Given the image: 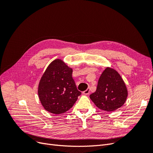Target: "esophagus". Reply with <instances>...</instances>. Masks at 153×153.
I'll use <instances>...</instances> for the list:
<instances>
[{"label": "esophagus", "mask_w": 153, "mask_h": 153, "mask_svg": "<svg viewBox=\"0 0 153 153\" xmlns=\"http://www.w3.org/2000/svg\"><path fill=\"white\" fill-rule=\"evenodd\" d=\"M89 92H90V89H89V88H88L87 90H85V91L83 92V94H84V95H88L89 94Z\"/></svg>", "instance_id": "34e87169"}]
</instances>
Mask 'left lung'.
<instances>
[{"instance_id":"1","label":"left lung","mask_w":153,"mask_h":153,"mask_svg":"<svg viewBox=\"0 0 153 153\" xmlns=\"http://www.w3.org/2000/svg\"><path fill=\"white\" fill-rule=\"evenodd\" d=\"M128 89L119 73L109 67L101 74L96 91L90 98L98 108L113 112L121 108L126 101Z\"/></svg>"}]
</instances>
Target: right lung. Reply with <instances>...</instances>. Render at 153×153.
Segmentation results:
<instances>
[{"mask_svg":"<svg viewBox=\"0 0 153 153\" xmlns=\"http://www.w3.org/2000/svg\"><path fill=\"white\" fill-rule=\"evenodd\" d=\"M72 73V68L59 59L46 69L39 81L38 92L41 105L48 112L54 114L67 112L81 94L76 89Z\"/></svg>","mask_w":153,"mask_h":153,"instance_id":"obj_1","label":"right lung"}]
</instances>
